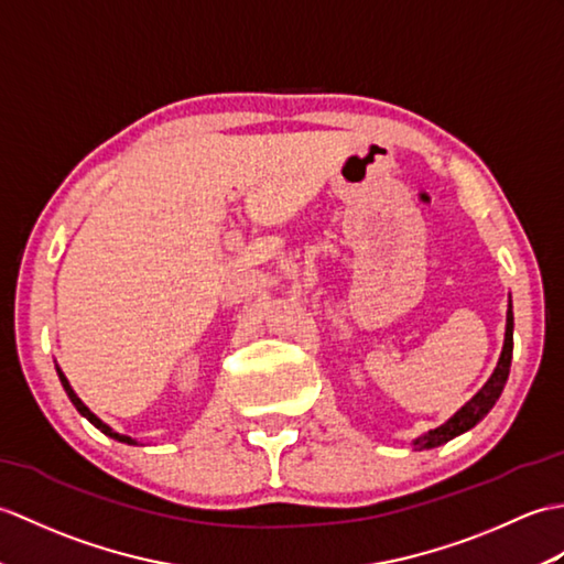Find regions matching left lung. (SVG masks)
Here are the masks:
<instances>
[{
	"label": "left lung",
	"mask_w": 564,
	"mask_h": 564,
	"mask_svg": "<svg viewBox=\"0 0 564 564\" xmlns=\"http://www.w3.org/2000/svg\"><path fill=\"white\" fill-rule=\"evenodd\" d=\"M512 348H514V314H512V303H509V310H507V332H505V348H502V356H500V362H497V368L492 372V377L486 382V387H482L478 394L470 399L464 409L456 413L454 417H449L447 423H444L442 427L437 430H430L425 437L415 440V449H432L437 447V444H444L449 442L452 437L462 435V432L470 430L476 423L482 421V415H486L495 401L500 399L502 389H505V382L509 377V365H512Z\"/></svg>",
	"instance_id": "obj_1"
}]
</instances>
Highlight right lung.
<instances>
[{
  "instance_id": "obj_1",
  "label": "right lung",
  "mask_w": 564,
  "mask_h": 564,
  "mask_svg": "<svg viewBox=\"0 0 564 564\" xmlns=\"http://www.w3.org/2000/svg\"><path fill=\"white\" fill-rule=\"evenodd\" d=\"M57 375H59V382H62V387H64V391H67V397L72 399V403L76 405V411L78 413H82L84 417H86V421L88 423H94L100 432H105V435H108V437H112V440H117V442H127V444H134V440H129L127 435H120V432H112L108 425H105L102 421H100V417H96L94 413H90L88 409H86V405H84V401L82 399H78L76 394H74V389L69 387V382H67V377H64L59 370H57Z\"/></svg>"
}]
</instances>
